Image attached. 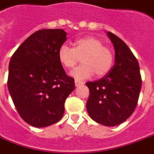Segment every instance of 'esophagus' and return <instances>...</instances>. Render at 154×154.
<instances>
[{
	"label": "esophagus",
	"mask_w": 154,
	"mask_h": 154,
	"mask_svg": "<svg viewBox=\"0 0 154 154\" xmlns=\"http://www.w3.org/2000/svg\"><path fill=\"white\" fill-rule=\"evenodd\" d=\"M75 86H79V85H83V82H82V81H80V80H79V79H75Z\"/></svg>",
	"instance_id": "1"
}]
</instances>
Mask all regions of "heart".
I'll list each match as a JSON object with an SVG mask.
<instances>
[{"label":"heart","mask_w":154,"mask_h":154,"mask_svg":"<svg viewBox=\"0 0 154 154\" xmlns=\"http://www.w3.org/2000/svg\"><path fill=\"white\" fill-rule=\"evenodd\" d=\"M80 57L82 64L71 72L72 76L79 79H88L94 74L97 77L106 75L114 63V56L111 49L95 37L76 39L73 43V48L63 44L58 50L59 63L67 69H73Z\"/></svg>","instance_id":"b5f03b06"}]
</instances>
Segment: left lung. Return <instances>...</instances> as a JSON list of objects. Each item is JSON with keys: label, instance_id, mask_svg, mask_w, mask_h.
<instances>
[{"label": "left lung", "instance_id": "1", "mask_svg": "<svg viewBox=\"0 0 154 154\" xmlns=\"http://www.w3.org/2000/svg\"><path fill=\"white\" fill-rule=\"evenodd\" d=\"M107 35L115 48V63L103 78L85 83L90 90L86 109L95 122L114 127L137 107L142 78L138 62L128 45L111 32Z\"/></svg>", "mask_w": 154, "mask_h": 154}]
</instances>
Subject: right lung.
Listing matches in <instances>:
<instances>
[{"instance_id": "1", "label": "right lung", "mask_w": 154, "mask_h": 154, "mask_svg": "<svg viewBox=\"0 0 154 154\" xmlns=\"http://www.w3.org/2000/svg\"><path fill=\"white\" fill-rule=\"evenodd\" d=\"M63 29H43L29 36L9 63L7 86L20 116L36 128L58 122L75 79L59 63L58 50L66 41Z\"/></svg>"}]
</instances>
